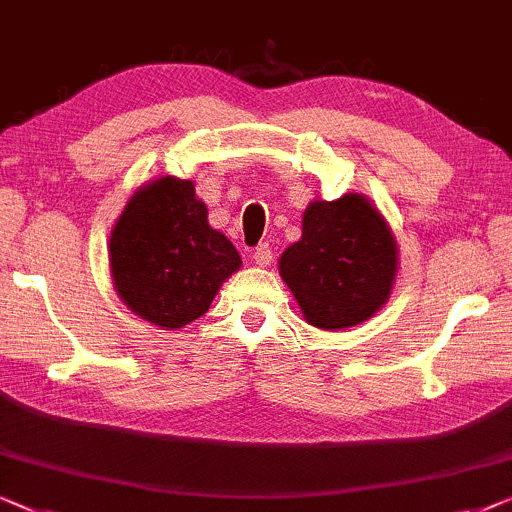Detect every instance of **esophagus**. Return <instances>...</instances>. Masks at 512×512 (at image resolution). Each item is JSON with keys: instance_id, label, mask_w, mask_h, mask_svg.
<instances>
[{"instance_id": "34e87169", "label": "esophagus", "mask_w": 512, "mask_h": 512, "mask_svg": "<svg viewBox=\"0 0 512 512\" xmlns=\"http://www.w3.org/2000/svg\"><path fill=\"white\" fill-rule=\"evenodd\" d=\"M271 257H273V250H271L269 243H259V246L255 248V253H253L255 264H259V266H266V264L271 262Z\"/></svg>"}]
</instances>
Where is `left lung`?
<instances>
[{"instance_id": "obj_1", "label": "left lung", "mask_w": 512, "mask_h": 512, "mask_svg": "<svg viewBox=\"0 0 512 512\" xmlns=\"http://www.w3.org/2000/svg\"><path fill=\"white\" fill-rule=\"evenodd\" d=\"M278 266L313 327L343 329L369 320L390 297L397 241L362 194H343L306 208L301 239Z\"/></svg>"}]
</instances>
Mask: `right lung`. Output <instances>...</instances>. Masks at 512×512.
Returning <instances> with one entry per match:
<instances>
[{
  "label": "right lung",
  "mask_w": 512,
  "mask_h": 512,
  "mask_svg": "<svg viewBox=\"0 0 512 512\" xmlns=\"http://www.w3.org/2000/svg\"><path fill=\"white\" fill-rule=\"evenodd\" d=\"M111 276L143 320L178 329L201 318L241 266L225 234L208 225L194 185L162 176L129 199L111 234Z\"/></svg>",
  "instance_id": "1"
}]
</instances>
